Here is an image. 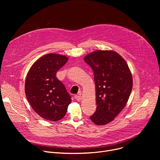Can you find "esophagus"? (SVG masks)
Instances as JSON below:
<instances>
[{"instance_id": "1", "label": "esophagus", "mask_w": 160, "mask_h": 160, "mask_svg": "<svg viewBox=\"0 0 160 160\" xmlns=\"http://www.w3.org/2000/svg\"><path fill=\"white\" fill-rule=\"evenodd\" d=\"M75 99H76L77 101H80L82 100V96H79V95H76V96H75Z\"/></svg>"}]
</instances>
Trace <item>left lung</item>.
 <instances>
[{
  "label": "left lung",
  "instance_id": "obj_1",
  "mask_svg": "<svg viewBox=\"0 0 160 160\" xmlns=\"http://www.w3.org/2000/svg\"><path fill=\"white\" fill-rule=\"evenodd\" d=\"M94 74L96 111L90 117L97 125L115 120L125 107L133 80L125 59L114 51H96L84 58Z\"/></svg>",
  "mask_w": 160,
  "mask_h": 160
}]
</instances>
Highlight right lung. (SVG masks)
I'll use <instances>...</instances> for the list:
<instances>
[{
  "label": "right lung",
  "mask_w": 160,
  "mask_h": 160,
  "mask_svg": "<svg viewBox=\"0 0 160 160\" xmlns=\"http://www.w3.org/2000/svg\"><path fill=\"white\" fill-rule=\"evenodd\" d=\"M68 57L48 54L37 60L25 80V94L33 110L49 121H58L65 115L71 96L56 77L57 72L68 61Z\"/></svg>",
  "instance_id": "right-lung-1"
}]
</instances>
